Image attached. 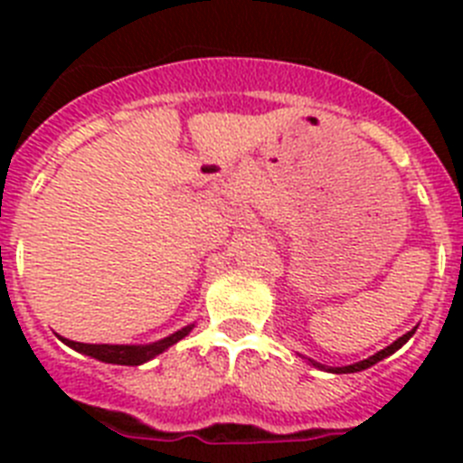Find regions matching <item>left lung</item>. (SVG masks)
Wrapping results in <instances>:
<instances>
[{
    "label": "left lung",
    "mask_w": 463,
    "mask_h": 463,
    "mask_svg": "<svg viewBox=\"0 0 463 463\" xmlns=\"http://www.w3.org/2000/svg\"><path fill=\"white\" fill-rule=\"evenodd\" d=\"M415 329H417V326H415ZM415 329H411V331H408V334H403V336H401V338H396V341L392 343V345H387V347H384V350H380V353H375L373 357L362 359V362L350 364V366H336V369H334V366H331V369H326L325 364L315 362V359H308V364H310V366H315V369L331 371V373H357V371L371 369V366H373V364L383 362L384 357H390V354H394L396 350H399V347H403V345H406L408 341H411V336H412V334H415ZM298 357H304V354H298ZM304 359H306V357H304Z\"/></svg>",
    "instance_id": "8db88e82"
}]
</instances>
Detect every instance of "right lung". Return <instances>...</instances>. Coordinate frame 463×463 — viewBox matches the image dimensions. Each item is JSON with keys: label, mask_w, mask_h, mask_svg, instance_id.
<instances>
[{"label": "right lung", "mask_w": 463, "mask_h": 463, "mask_svg": "<svg viewBox=\"0 0 463 463\" xmlns=\"http://www.w3.org/2000/svg\"><path fill=\"white\" fill-rule=\"evenodd\" d=\"M192 329H194V325H187L183 326V329L169 334L166 338H162V341L148 343V345H110V343H101V345L94 343L92 345V343H76L62 336H60V341H62L64 345L73 347L76 353L88 354V357L92 359H99V362L104 364H118V366H141V364L150 362V359H155L157 354L165 353V350H169L174 343L183 341Z\"/></svg>", "instance_id": "right-lung-1"}]
</instances>
